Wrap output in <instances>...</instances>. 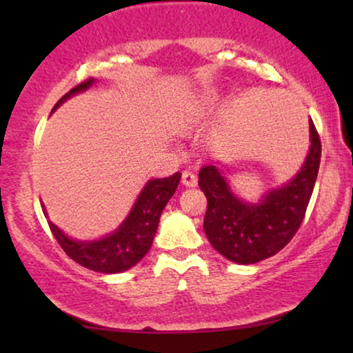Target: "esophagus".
<instances>
[{
  "label": "esophagus",
  "instance_id": "esophagus-1",
  "mask_svg": "<svg viewBox=\"0 0 353 353\" xmlns=\"http://www.w3.org/2000/svg\"><path fill=\"white\" fill-rule=\"evenodd\" d=\"M181 183L185 186H190V188H192V186H196L197 185V178H196V175L192 172H190V170H183V173H181Z\"/></svg>",
  "mask_w": 353,
  "mask_h": 353
}]
</instances>
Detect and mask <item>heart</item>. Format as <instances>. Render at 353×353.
Instances as JSON below:
<instances>
[{
    "label": "heart",
    "instance_id": "heart-1",
    "mask_svg": "<svg viewBox=\"0 0 353 353\" xmlns=\"http://www.w3.org/2000/svg\"><path fill=\"white\" fill-rule=\"evenodd\" d=\"M219 104V98L214 93H204L192 101L188 108V112L185 115V125H190L201 117H205L207 114H210L212 110Z\"/></svg>",
    "mask_w": 353,
    "mask_h": 353
}]
</instances>
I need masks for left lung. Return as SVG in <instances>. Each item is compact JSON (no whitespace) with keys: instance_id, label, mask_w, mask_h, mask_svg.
<instances>
[{"instance_id":"8db88e82","label":"left lung","mask_w":353,"mask_h":353,"mask_svg":"<svg viewBox=\"0 0 353 353\" xmlns=\"http://www.w3.org/2000/svg\"><path fill=\"white\" fill-rule=\"evenodd\" d=\"M310 125V149L301 170L283 186L265 192L259 202H245L231 191L216 165L199 170V186L207 197L204 231L215 250L241 265L257 263L278 254L297 233L320 168L321 141Z\"/></svg>"}]
</instances>
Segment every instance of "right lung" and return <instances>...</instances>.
I'll return each instance as SVG.
<instances>
[{
  "label": "right lung",
  "mask_w": 353,
  "mask_h": 353,
  "mask_svg": "<svg viewBox=\"0 0 353 353\" xmlns=\"http://www.w3.org/2000/svg\"><path fill=\"white\" fill-rule=\"evenodd\" d=\"M94 79L85 80L57 101L52 112L72 96L88 90ZM181 173L176 172L167 178L149 180L139 192L138 199L117 230L108 236L91 241L72 239L50 220V228L64 252L81 267L98 273H122L134 267L149 252L156 236L159 220L167 202L175 194ZM43 212L48 216L45 205Z\"/></svg>",
  "instance_id": "1"
}]
</instances>
